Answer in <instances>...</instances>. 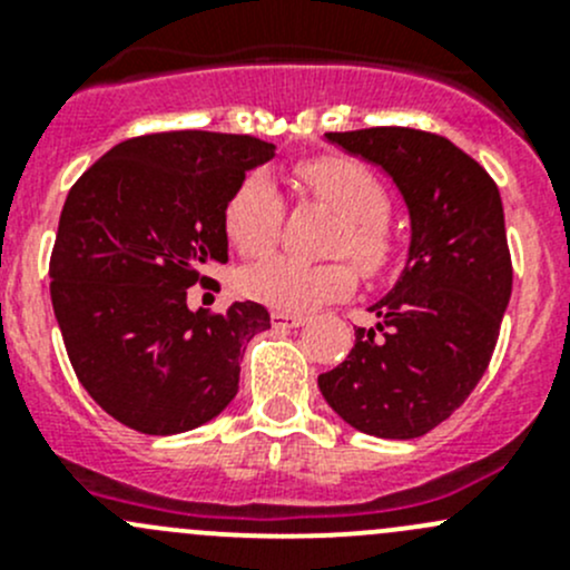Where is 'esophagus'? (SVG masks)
<instances>
[{"label":"esophagus","mask_w":570,"mask_h":570,"mask_svg":"<svg viewBox=\"0 0 570 570\" xmlns=\"http://www.w3.org/2000/svg\"><path fill=\"white\" fill-rule=\"evenodd\" d=\"M269 322H273V327H278V331H289V327L306 325L308 317H303V314H292V312H273L269 314Z\"/></svg>","instance_id":"esophagus-1"}]
</instances>
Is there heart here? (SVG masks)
<instances>
[{
	"label": "heart",
	"instance_id": "b5f03b06",
	"mask_svg": "<svg viewBox=\"0 0 570 570\" xmlns=\"http://www.w3.org/2000/svg\"><path fill=\"white\" fill-rule=\"evenodd\" d=\"M297 178L325 206L342 217L336 250H347L366 273L392 262L394 237L386 226L389 198L370 168L347 157H320L297 165ZM284 200L267 174H250L226 200L223 223L232 245L243 256H264L278 239ZM253 301L278 312H306L322 303L342 301L353 292L355 273L344 262L308 264L273 256L253 264L239 278Z\"/></svg>",
	"mask_w": 570,
	"mask_h": 570
}]
</instances>
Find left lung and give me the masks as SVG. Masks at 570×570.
<instances>
[{"label": "left lung", "instance_id": "1", "mask_svg": "<svg viewBox=\"0 0 570 570\" xmlns=\"http://www.w3.org/2000/svg\"><path fill=\"white\" fill-rule=\"evenodd\" d=\"M325 140L392 178L411 239L396 284L370 306L377 322L355 331L320 392L361 433L419 439L463 405L497 347L513 289L499 187L430 131L375 126Z\"/></svg>", "mask_w": 570, "mask_h": 570}]
</instances>
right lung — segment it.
I'll return each mask as SVG.
<instances>
[{
	"mask_svg": "<svg viewBox=\"0 0 570 570\" xmlns=\"http://www.w3.org/2000/svg\"><path fill=\"white\" fill-rule=\"evenodd\" d=\"M273 157L250 135L163 131L109 148L68 193L51 306L79 383L126 428L187 433L237 396L267 308L245 301L206 317L187 289L228 262V195Z\"/></svg>",
	"mask_w": 570,
	"mask_h": 570,
	"instance_id": "right-lung-1",
	"label": "right lung"
}]
</instances>
